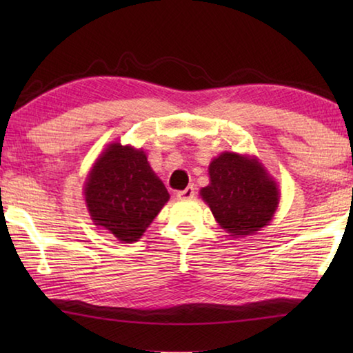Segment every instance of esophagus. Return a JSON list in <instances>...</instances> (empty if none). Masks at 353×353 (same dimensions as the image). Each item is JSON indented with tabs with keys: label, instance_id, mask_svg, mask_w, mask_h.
Listing matches in <instances>:
<instances>
[{
	"label": "esophagus",
	"instance_id": "obj_1",
	"mask_svg": "<svg viewBox=\"0 0 353 353\" xmlns=\"http://www.w3.org/2000/svg\"><path fill=\"white\" fill-rule=\"evenodd\" d=\"M194 194H196V193H194V187H193V185H190V187H187L185 190L179 191L177 198L182 199V201H190V199L194 198Z\"/></svg>",
	"mask_w": 353,
	"mask_h": 353
}]
</instances>
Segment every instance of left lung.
<instances>
[{
	"instance_id": "1",
	"label": "left lung",
	"mask_w": 353,
	"mask_h": 353,
	"mask_svg": "<svg viewBox=\"0 0 353 353\" xmlns=\"http://www.w3.org/2000/svg\"><path fill=\"white\" fill-rule=\"evenodd\" d=\"M208 176L210 183L199 194L230 236L255 235L271 223L280 190L259 157L224 151L208 165Z\"/></svg>"
}]
</instances>
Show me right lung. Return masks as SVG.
<instances>
[{
  "label": "right lung",
  "instance_id": "add662e5",
  "mask_svg": "<svg viewBox=\"0 0 353 353\" xmlns=\"http://www.w3.org/2000/svg\"><path fill=\"white\" fill-rule=\"evenodd\" d=\"M83 198L98 229L109 230L121 243H134L170 201V193L141 148L113 141L88 171Z\"/></svg>",
  "mask_w": 353,
  "mask_h": 353
}]
</instances>
